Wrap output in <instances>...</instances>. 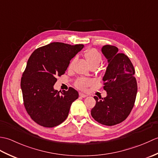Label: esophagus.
<instances>
[{"instance_id":"1","label":"esophagus","mask_w":158,"mask_h":158,"mask_svg":"<svg viewBox=\"0 0 158 158\" xmlns=\"http://www.w3.org/2000/svg\"><path fill=\"white\" fill-rule=\"evenodd\" d=\"M79 96H81V98H85V97L88 96L86 94H83V93H79Z\"/></svg>"}]
</instances>
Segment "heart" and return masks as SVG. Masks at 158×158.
<instances>
[{
  "label": "heart",
  "mask_w": 158,
  "mask_h": 158,
  "mask_svg": "<svg viewBox=\"0 0 158 158\" xmlns=\"http://www.w3.org/2000/svg\"><path fill=\"white\" fill-rule=\"evenodd\" d=\"M84 57L85 58L87 62L89 65L91 66H97L100 65V62H102V55L98 50L94 48L88 49L84 52ZM75 59H73L71 62H70L69 69H72V67L75 62ZM92 83L91 79L87 78H81L77 80L75 83V85L77 88L81 89H85L88 86H89Z\"/></svg>",
  "instance_id": "1"
}]
</instances>
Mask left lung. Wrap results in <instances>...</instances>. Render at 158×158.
Listing matches in <instances>:
<instances>
[{
  "instance_id": "left-lung-1",
  "label": "left lung",
  "mask_w": 158,
  "mask_h": 158,
  "mask_svg": "<svg viewBox=\"0 0 158 158\" xmlns=\"http://www.w3.org/2000/svg\"><path fill=\"white\" fill-rule=\"evenodd\" d=\"M102 52L108 60L102 79L106 96L94 97L96 102L91 115L97 122L111 126L122 122L130 115L135 105L137 83L128 57L118 53L115 46L109 45L103 46Z\"/></svg>"
}]
</instances>
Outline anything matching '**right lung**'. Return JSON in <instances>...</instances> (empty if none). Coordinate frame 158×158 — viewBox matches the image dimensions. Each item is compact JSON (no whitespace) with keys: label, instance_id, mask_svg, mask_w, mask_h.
Segmentation results:
<instances>
[{"label":"right lung","instance_id":"add662e5","mask_svg":"<svg viewBox=\"0 0 158 158\" xmlns=\"http://www.w3.org/2000/svg\"><path fill=\"white\" fill-rule=\"evenodd\" d=\"M83 47L54 42L36 49L30 56L22 74L21 89L26 111L39 125L53 127L68 117L79 93L73 88L58 92L53 85L57 77L65 73L70 60Z\"/></svg>","mask_w":158,"mask_h":158}]
</instances>
